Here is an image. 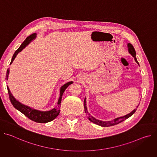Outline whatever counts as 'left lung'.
I'll list each match as a JSON object with an SVG mask.
<instances>
[{
	"mask_svg": "<svg viewBox=\"0 0 157 157\" xmlns=\"http://www.w3.org/2000/svg\"><path fill=\"white\" fill-rule=\"evenodd\" d=\"M128 52L129 53L132 55V56L134 58V59H135L137 63V64L139 65V62L137 61V58H136V50L135 49H134L133 47L132 44L130 43H128ZM86 98L84 99V112L85 113H86L87 114H88L89 117H88V119L91 122L98 125H100V126H102V127H110V126H113V125H117L122 122H123L124 121L126 120L127 119H128V117H130L132 115H133L134 113H136V111L137 110V109H134L132 112H131L130 113H129L128 114L126 115V116H124L123 117H118V118H116L115 119H114L113 121H99V120H98L96 119H95L94 117H93V116H91L90 114H89L87 112V107H86ZM138 107V106H137Z\"/></svg>",
	"mask_w": 157,
	"mask_h": 157,
	"instance_id": "1",
	"label": "left lung"
}]
</instances>
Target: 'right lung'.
Returning a JSON list of instances; mask_svg holds the SVG:
<instances>
[{
    "instance_id": "right-lung-1",
    "label": "right lung",
    "mask_w": 157,
    "mask_h": 157,
    "mask_svg": "<svg viewBox=\"0 0 157 157\" xmlns=\"http://www.w3.org/2000/svg\"><path fill=\"white\" fill-rule=\"evenodd\" d=\"M35 37H36L35 33H33L27 37V38L25 40V41L22 43L20 47L15 51V53L13 54V55L12 56V60H11V62L10 64H12L13 59L16 57L17 55L19 52H20L22 50H23L27 45V44L32 40H33ZM9 73V70L8 69L7 71L6 78V79H7V80L8 79ZM72 83H73L72 81L68 82L66 83L65 84H64L61 87L60 95H59V100L58 102V105L56 107H55L54 109H53L49 111H40V110H37L34 109H32L29 106L22 104L14 98V97L11 94L8 86H7V90H8V94H9L10 101L12 104L13 105V106L16 109L18 110L20 112H21L22 114H24L26 117H27L29 119H30L32 121H33L38 123H47V122L53 121L59 115V112H60V103L61 102V99H62V96L63 94V93L65 91V89Z\"/></svg>"
}]
</instances>
